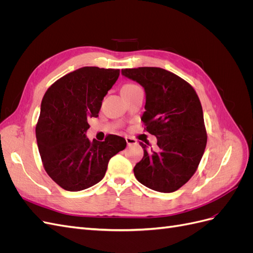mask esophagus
I'll use <instances>...</instances> for the list:
<instances>
[{"label": "esophagus", "instance_id": "esophagus-1", "mask_svg": "<svg viewBox=\"0 0 253 253\" xmlns=\"http://www.w3.org/2000/svg\"><path fill=\"white\" fill-rule=\"evenodd\" d=\"M126 140L127 145H132V144H136V143H137V140H136V139L132 138V137H128V136L126 137Z\"/></svg>", "mask_w": 253, "mask_h": 253}]
</instances>
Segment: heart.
<instances>
[{
  "label": "heart",
  "instance_id": "heart-1",
  "mask_svg": "<svg viewBox=\"0 0 253 253\" xmlns=\"http://www.w3.org/2000/svg\"><path fill=\"white\" fill-rule=\"evenodd\" d=\"M134 86V84H126V85H125L124 87H132Z\"/></svg>",
  "mask_w": 253,
  "mask_h": 253
}]
</instances>
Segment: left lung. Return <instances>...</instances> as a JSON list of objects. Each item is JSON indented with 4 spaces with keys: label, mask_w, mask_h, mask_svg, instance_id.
Returning a JSON list of instances; mask_svg holds the SVG:
<instances>
[{
    "label": "left lung",
    "mask_w": 253,
    "mask_h": 253,
    "mask_svg": "<svg viewBox=\"0 0 253 253\" xmlns=\"http://www.w3.org/2000/svg\"><path fill=\"white\" fill-rule=\"evenodd\" d=\"M124 77L139 83L145 93L141 120L157 138V147L139 142L143 157L134 167L140 183L171 193L192 177L207 144L200 99L188 82L159 67L121 70Z\"/></svg>",
    "instance_id": "8db88e82"
}]
</instances>
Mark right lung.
Here are the masks:
<instances>
[{
	"mask_svg": "<svg viewBox=\"0 0 253 253\" xmlns=\"http://www.w3.org/2000/svg\"><path fill=\"white\" fill-rule=\"evenodd\" d=\"M119 70L85 66L60 78L45 93L36 137L44 169L66 191L77 192L100 181L110 159L126 141L109 135L104 141L86 137L87 120L98 117L103 98Z\"/></svg>",
	"mask_w": 253,
	"mask_h": 253,
	"instance_id": "right-lung-1",
	"label": "right lung"
}]
</instances>
